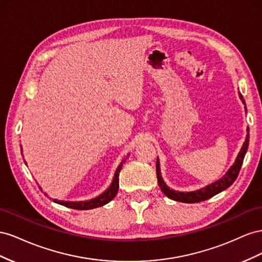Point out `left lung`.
<instances>
[{
    "mask_svg": "<svg viewBox=\"0 0 262 262\" xmlns=\"http://www.w3.org/2000/svg\"><path fill=\"white\" fill-rule=\"evenodd\" d=\"M239 98H241L242 102L245 104V111H247L244 96L242 95V93H239ZM247 132H249V128H247ZM248 145H249V134H247V136H246V140L241 149V151H239L234 164L229 168L226 174L223 178H221L220 180L215 181L214 183L206 185L205 188H202L200 190L192 191V192H180V191H176V190L170 189L169 186L166 184V182L163 181V179L161 177L160 164H159L158 158H157V162H156L157 179H158V184L160 186L161 191L166 194L169 199L178 201V202H182V203H198V202H202V201L211 199L212 196L216 195V194H219L220 192L229 188V186L235 182V180L238 177L239 171H241L245 155H246V152H247Z\"/></svg>",
    "mask_w": 262,
    "mask_h": 262,
    "instance_id": "left-lung-1",
    "label": "left lung"
}]
</instances>
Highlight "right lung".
I'll return each instance as SVG.
<instances>
[{"instance_id":"1","label":"right lung","mask_w":262,"mask_h":262,"mask_svg":"<svg viewBox=\"0 0 262 262\" xmlns=\"http://www.w3.org/2000/svg\"><path fill=\"white\" fill-rule=\"evenodd\" d=\"M126 159H124L121 164H119L118 168L115 171V174L113 178V181H112L110 188L107 190L104 191L102 194H100L99 196H96L92 200H89V201H80V202H70V201H60V200H56L54 199L52 201L55 202L57 204H60L63 205L66 207H69V208H73V210H80V211H83V210H92V208H96V207H101L103 205L107 204L108 202H111L112 200L114 199V196L117 194L118 191V176L119 172H121L122 167H123V162H125ZM40 188V186H39Z\"/></svg>"}]
</instances>
